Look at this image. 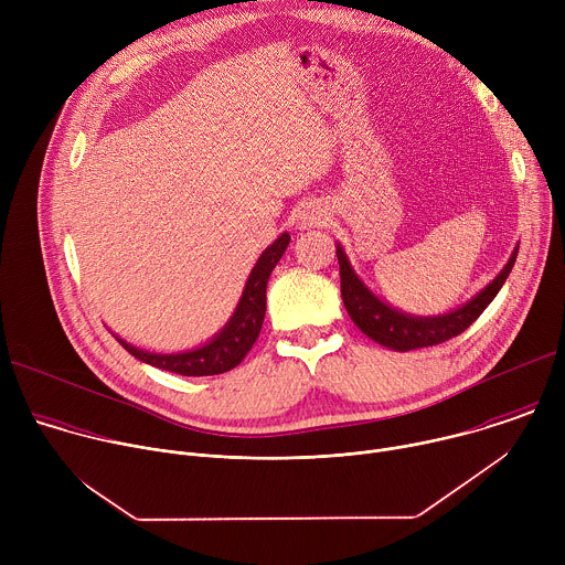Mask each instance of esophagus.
Wrapping results in <instances>:
<instances>
[{
  "label": "esophagus",
  "instance_id": "obj_1",
  "mask_svg": "<svg viewBox=\"0 0 565 565\" xmlns=\"http://www.w3.org/2000/svg\"><path fill=\"white\" fill-rule=\"evenodd\" d=\"M329 221V214L327 210L321 207L319 203L310 201V203H303L299 214H297V223L306 230V227H317V225H324Z\"/></svg>",
  "mask_w": 565,
  "mask_h": 565
}]
</instances>
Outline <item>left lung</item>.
I'll use <instances>...</instances> for the list:
<instances>
[{"mask_svg":"<svg viewBox=\"0 0 565 565\" xmlns=\"http://www.w3.org/2000/svg\"><path fill=\"white\" fill-rule=\"evenodd\" d=\"M519 248L512 253L505 268L482 288L476 297H471L465 306L434 317H416L399 312L397 308H391L382 299H377L355 275L351 268L342 246L338 244V262H340V284H342V301L355 321V327L369 335L373 342L393 349V351H414L425 349L434 344H443L456 335H460L465 329H469L473 321L480 317L492 299L503 288L505 279L510 277V270L516 262Z\"/></svg>","mask_w":565,"mask_h":565,"instance_id":"1","label":"left lung"}]
</instances>
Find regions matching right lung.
Listing matches in <instances>:
<instances>
[{
    "mask_svg": "<svg viewBox=\"0 0 565 565\" xmlns=\"http://www.w3.org/2000/svg\"><path fill=\"white\" fill-rule=\"evenodd\" d=\"M288 244H290V234L284 232L273 246L264 250V255L259 257V262L255 264L246 281L244 295H241L232 317L227 319V324L207 344L185 353L166 355V353H149V351L136 349L125 340H120L118 335L116 340L136 360L151 364L156 369L179 373V375H218L234 369L248 355V351L253 349V344L262 333L264 315H266V286H268L270 273L275 270L277 262L286 253Z\"/></svg>",
    "mask_w": 565,
    "mask_h": 565,
    "instance_id": "add662e5",
    "label": "right lung"
}]
</instances>
